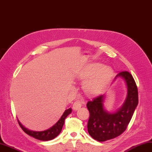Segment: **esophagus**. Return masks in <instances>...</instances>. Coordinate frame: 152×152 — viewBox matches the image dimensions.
Masks as SVG:
<instances>
[{
	"label": "esophagus",
	"mask_w": 152,
	"mask_h": 152,
	"mask_svg": "<svg viewBox=\"0 0 152 152\" xmlns=\"http://www.w3.org/2000/svg\"><path fill=\"white\" fill-rule=\"evenodd\" d=\"M82 107V103L80 101H76L72 105V109L74 111H77Z\"/></svg>",
	"instance_id": "34e87169"
}]
</instances>
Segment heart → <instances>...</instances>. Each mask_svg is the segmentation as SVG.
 <instances>
[{
    "mask_svg": "<svg viewBox=\"0 0 152 152\" xmlns=\"http://www.w3.org/2000/svg\"><path fill=\"white\" fill-rule=\"evenodd\" d=\"M113 75V70L102 63H93L80 73V77L85 80L83 83L84 91L88 94L100 93L106 87Z\"/></svg>",
    "mask_w": 152,
    "mask_h": 152,
    "instance_id": "b5f03b06",
    "label": "heart"
}]
</instances>
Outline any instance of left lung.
<instances>
[{"label": "left lung", "instance_id": "1", "mask_svg": "<svg viewBox=\"0 0 152 152\" xmlns=\"http://www.w3.org/2000/svg\"><path fill=\"white\" fill-rule=\"evenodd\" d=\"M118 77L124 80L127 87L126 100L121 107L114 113L106 111L104 105L105 94L94 98L87 104L90 113L88 132L94 139L100 142L121 135L126 129L138 105V90L132 75L128 71L121 72L114 81Z\"/></svg>", "mask_w": 152, "mask_h": 152}]
</instances>
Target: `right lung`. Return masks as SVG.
I'll list each match as a JSON object with an SVG mask.
<instances>
[{
    "label": "right lung",
    "instance_id": "add662e5",
    "mask_svg": "<svg viewBox=\"0 0 152 152\" xmlns=\"http://www.w3.org/2000/svg\"><path fill=\"white\" fill-rule=\"evenodd\" d=\"M72 112L71 108H69L68 109H66L65 112L63 113V115L61 116L59 121L56 123V124L52 126L50 128H49L45 131L41 132H37V131H32L25 128L19 121L18 119V123L20 128L23 129V131L25 132L28 135L31 137H33L34 138L38 139L39 140H50L56 138L59 134L61 133L62 128L64 124L66 116H67L70 113Z\"/></svg>",
    "mask_w": 152,
    "mask_h": 152
}]
</instances>
